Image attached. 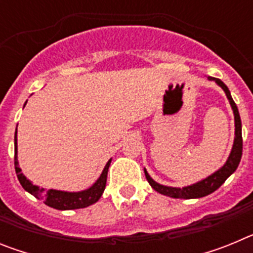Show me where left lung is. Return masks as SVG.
I'll use <instances>...</instances> for the list:
<instances>
[{
	"mask_svg": "<svg viewBox=\"0 0 253 253\" xmlns=\"http://www.w3.org/2000/svg\"><path fill=\"white\" fill-rule=\"evenodd\" d=\"M208 80L210 81H215L219 86L222 87L224 90L225 95H227L228 100L231 102V106L233 109L234 114V124H236V137H234V143H233V148H232L231 154L228 157L227 162H225L224 166L220 169H218L216 172H214L213 175H210L209 177L204 178V180L199 181L196 184L190 185V186L186 187H169V186H163V185L158 184L151 176L148 175V172L144 169V173H146V178L149 182L152 187H153L157 193L162 194V195L169 196V198H175V199H196V198H203V196H207L209 194L214 193L216 189L222 186L224 184V181L227 180L229 176L233 173L237 169L238 165L241 162V157H242V123H241L240 113H238V109H237L236 102L232 99L231 92L228 90V87L223 84L219 78L214 77H208Z\"/></svg>",
	"mask_w": 253,
	"mask_h": 253,
	"instance_id": "1",
	"label": "left lung"
}]
</instances>
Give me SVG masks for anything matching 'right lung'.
Returning a JSON list of instances; mask_svg holds the SVG:
<instances>
[{"label":"right lung","mask_w":253,"mask_h":253,"mask_svg":"<svg viewBox=\"0 0 253 253\" xmlns=\"http://www.w3.org/2000/svg\"><path fill=\"white\" fill-rule=\"evenodd\" d=\"M16 133H15V171H16V175L20 181V184H21V186L24 187L28 193L33 194V195L37 196L38 199H42L44 202V204H46L48 207L54 208V209L58 210H72L90 207V205L95 204V203L101 198L102 193H104L105 190V186H106L107 171H109V166H110L111 160L106 163V166H105L104 171H102L99 180L96 181L90 189L84 190V191H78V193H67V191H59V190L53 189L44 191V189H39L38 186L31 184L30 181L21 173V169L19 167V162H17Z\"/></svg>","instance_id":"right-lung-1"}]
</instances>
